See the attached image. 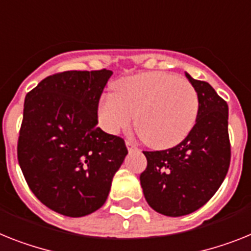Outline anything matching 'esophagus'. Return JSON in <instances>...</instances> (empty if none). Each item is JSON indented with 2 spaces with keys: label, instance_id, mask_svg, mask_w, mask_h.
<instances>
[{
  "label": "esophagus",
  "instance_id": "1",
  "mask_svg": "<svg viewBox=\"0 0 251 251\" xmlns=\"http://www.w3.org/2000/svg\"><path fill=\"white\" fill-rule=\"evenodd\" d=\"M126 147H127V149H129V151H132V149H138L135 145L130 142V140H126Z\"/></svg>",
  "mask_w": 251,
  "mask_h": 251
}]
</instances>
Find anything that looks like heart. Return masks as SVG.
I'll use <instances>...</instances> for the list:
<instances>
[{"label":"heart","instance_id":"b5f03b06","mask_svg":"<svg viewBox=\"0 0 251 251\" xmlns=\"http://www.w3.org/2000/svg\"><path fill=\"white\" fill-rule=\"evenodd\" d=\"M115 94L100 100L98 116L111 134L135 129L151 148L177 145L193 130L199 113V96L190 81L174 74L153 71L124 77L113 84Z\"/></svg>","mask_w":251,"mask_h":251}]
</instances>
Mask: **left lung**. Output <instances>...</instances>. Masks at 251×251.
Here are the masks:
<instances>
[{"mask_svg": "<svg viewBox=\"0 0 251 251\" xmlns=\"http://www.w3.org/2000/svg\"><path fill=\"white\" fill-rule=\"evenodd\" d=\"M199 96L193 130L174 148L144 151L147 168L140 175L144 197L155 212L170 217L190 214L220 189L231 161L228 106L216 90L186 74Z\"/></svg>", "mask_w": 251, "mask_h": 251, "instance_id": "1", "label": "left lung"}]
</instances>
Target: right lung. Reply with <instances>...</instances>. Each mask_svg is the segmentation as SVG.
I'll return each instance as SVG.
<instances>
[{
	"mask_svg": "<svg viewBox=\"0 0 251 251\" xmlns=\"http://www.w3.org/2000/svg\"><path fill=\"white\" fill-rule=\"evenodd\" d=\"M111 75L106 69L53 74L25 97L19 165L38 201L64 216L100 209L127 154L124 139L97 127Z\"/></svg>",
	"mask_w": 251,
	"mask_h": 251,
	"instance_id": "1",
	"label": "right lung"
}]
</instances>
